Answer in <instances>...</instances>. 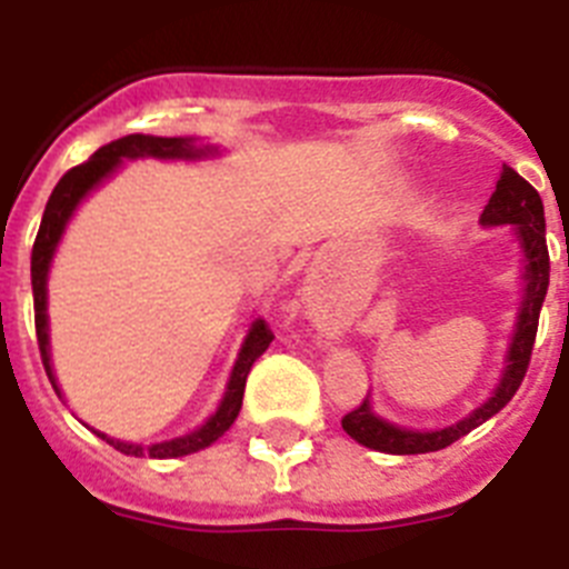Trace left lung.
Instances as JSON below:
<instances>
[{"label":"left lung","mask_w":569,"mask_h":569,"mask_svg":"<svg viewBox=\"0 0 569 569\" xmlns=\"http://www.w3.org/2000/svg\"><path fill=\"white\" fill-rule=\"evenodd\" d=\"M485 224H516L521 236L527 253V296L521 305L519 325H516V336H512L510 356H507V370L501 376L499 390L492 393L487 405L479 410H472L467 419L459 425L445 427V430H430V433H416V430H401V427L390 425V421L379 419L370 410V401H361L350 413L341 419L347 436H353L359 445L379 450V453H396V456H416V453H433V450H445L461 436L485 425L490 416H496L507 401L516 396V390L525 381L527 367H530L532 345H536V333H539V313L541 301L547 296V284H550V253H547V236H545V204H541L539 190L532 188L527 179H521L512 168H505L496 182V193L490 196L485 213H481Z\"/></svg>","instance_id":"8db88e82"}]
</instances>
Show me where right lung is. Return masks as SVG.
Listing matches in <instances>:
<instances>
[{"label": "right lung", "mask_w": 569, "mask_h": 569, "mask_svg": "<svg viewBox=\"0 0 569 569\" xmlns=\"http://www.w3.org/2000/svg\"><path fill=\"white\" fill-rule=\"evenodd\" d=\"M202 150H196L190 139H164V136H142V133H130L116 139V142L104 144L97 153L90 156L88 162L70 168L68 173L59 179V184L50 193L48 204H44L42 224H39L37 241H33V253H30V281H33V321H37V341H39V353H42L44 373H48L50 385L59 393L57 379H53V370H50V353H48V316H44V296H48V268H50V256L57 250L59 236H62L64 224H68L70 213L77 210L79 199L88 193L93 184H99L108 173H113V168L122 159H136V156H159V159H179V156H199ZM273 341V330H270L268 321H256L250 328L248 339L241 345V353L236 359L233 376H230L228 393H224L222 405L204 421L199 430H193L190 436H182V439L162 441V445H128V441H116L108 439L104 433V441H108L113 450L124 456H150V459H176V456H188L196 453V450H204V447L213 445L219 436H224L230 425L236 421L241 410V396H244V385H248V373L253 361L259 359L268 345Z\"/></svg>", "instance_id": "right-lung-1"}]
</instances>
